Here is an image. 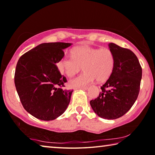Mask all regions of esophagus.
Instances as JSON below:
<instances>
[{
	"label": "esophagus",
	"instance_id": "1",
	"mask_svg": "<svg viewBox=\"0 0 155 155\" xmlns=\"http://www.w3.org/2000/svg\"><path fill=\"white\" fill-rule=\"evenodd\" d=\"M79 89H80V90H87L88 87H82V88H79Z\"/></svg>",
	"mask_w": 155,
	"mask_h": 155
}]
</instances>
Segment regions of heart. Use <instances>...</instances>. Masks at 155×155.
<instances>
[{"instance_id":"1","label":"heart","mask_w":155,"mask_h":155,"mask_svg":"<svg viewBox=\"0 0 155 155\" xmlns=\"http://www.w3.org/2000/svg\"><path fill=\"white\" fill-rule=\"evenodd\" d=\"M115 64V55L111 50L83 45L73 48L72 56H63L58 63V67L68 77L77 74L83 67L84 72L68 82L70 87L79 88L87 87L95 79L99 82L108 80L113 71Z\"/></svg>"}]
</instances>
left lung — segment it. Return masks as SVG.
Returning a JSON list of instances; mask_svg holds the SVG:
<instances>
[{"instance_id": "obj_1", "label": "left lung", "mask_w": 155, "mask_h": 155, "mask_svg": "<svg viewBox=\"0 0 155 155\" xmlns=\"http://www.w3.org/2000/svg\"><path fill=\"white\" fill-rule=\"evenodd\" d=\"M115 55L112 74L101 87L98 97L90 101L95 114L105 120H115L130 110L137 99L142 76L138 58L128 49L108 44Z\"/></svg>"}]
</instances>
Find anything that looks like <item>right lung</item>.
<instances>
[{
	"label": "right lung",
	"instance_id": "add662e5",
	"mask_svg": "<svg viewBox=\"0 0 155 155\" xmlns=\"http://www.w3.org/2000/svg\"><path fill=\"white\" fill-rule=\"evenodd\" d=\"M72 43H42L18 61L14 83L24 108L43 121L55 120L69 104L73 91L62 90L67 79L56 66Z\"/></svg>",
	"mask_w": 155,
	"mask_h": 155
}]
</instances>
